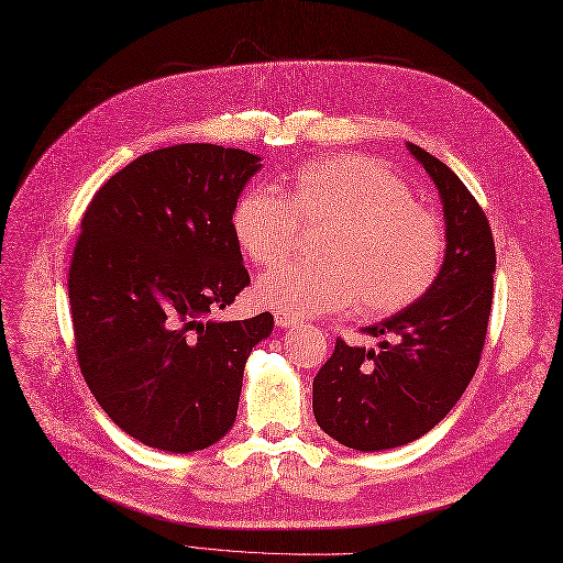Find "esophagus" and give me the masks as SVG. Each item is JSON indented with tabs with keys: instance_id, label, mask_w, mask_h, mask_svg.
Here are the masks:
<instances>
[{
	"instance_id": "esophagus-1",
	"label": "esophagus",
	"mask_w": 563,
	"mask_h": 563,
	"mask_svg": "<svg viewBox=\"0 0 563 563\" xmlns=\"http://www.w3.org/2000/svg\"><path fill=\"white\" fill-rule=\"evenodd\" d=\"M276 317V323L280 329H297L299 327V317H294V314H289V312H276L274 314Z\"/></svg>"
}]
</instances>
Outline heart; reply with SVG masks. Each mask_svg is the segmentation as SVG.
I'll return each instance as SVG.
<instances>
[{"mask_svg":"<svg viewBox=\"0 0 563 563\" xmlns=\"http://www.w3.org/2000/svg\"><path fill=\"white\" fill-rule=\"evenodd\" d=\"M232 232L257 266L287 262L303 228L323 225L319 260L289 264L257 283L260 303L294 317L358 303L365 317L406 310L433 287L448 253L445 223L412 200L401 177L365 155L294 168L283 194L251 187L232 207Z\"/></svg>","mask_w":563,"mask_h":563,"instance_id":"1","label":"heart"}]
</instances>
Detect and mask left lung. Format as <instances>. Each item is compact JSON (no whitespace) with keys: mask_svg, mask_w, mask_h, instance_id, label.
<instances>
[{"mask_svg":"<svg viewBox=\"0 0 563 563\" xmlns=\"http://www.w3.org/2000/svg\"><path fill=\"white\" fill-rule=\"evenodd\" d=\"M435 183L448 219V253L424 297L363 329L376 349L335 340L312 380L317 424L344 448L378 452L431 431L475 376L488 331L495 272L490 223L459 175L408 143Z\"/></svg>","mask_w":563,"mask_h":563,"instance_id":"left-lung-1","label":"left lung"}]
</instances>
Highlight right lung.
Returning <instances> with one entry per match:
<instances>
[{
  "label": "right lung",
  "instance_id": "right-lung-1",
  "mask_svg": "<svg viewBox=\"0 0 563 563\" xmlns=\"http://www.w3.org/2000/svg\"><path fill=\"white\" fill-rule=\"evenodd\" d=\"M251 153L180 143L145 153L88 202L68 294L75 356L107 416L143 445L187 454L234 424L251 349L272 312L214 321L249 283L232 207Z\"/></svg>",
  "mask_w": 563,
  "mask_h": 563
}]
</instances>
